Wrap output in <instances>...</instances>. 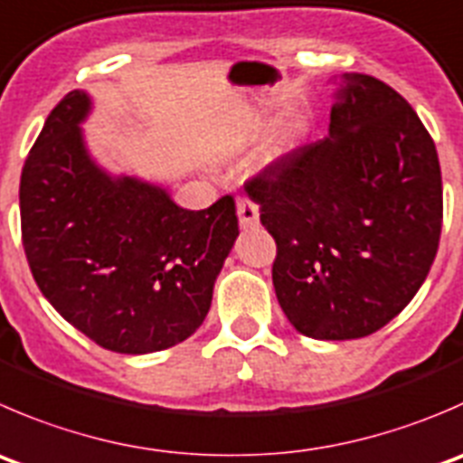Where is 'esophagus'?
Segmentation results:
<instances>
[{"mask_svg": "<svg viewBox=\"0 0 463 463\" xmlns=\"http://www.w3.org/2000/svg\"><path fill=\"white\" fill-rule=\"evenodd\" d=\"M237 217L241 228H253L260 222V208L250 199H237Z\"/></svg>", "mask_w": 463, "mask_h": 463, "instance_id": "1", "label": "esophagus"}]
</instances>
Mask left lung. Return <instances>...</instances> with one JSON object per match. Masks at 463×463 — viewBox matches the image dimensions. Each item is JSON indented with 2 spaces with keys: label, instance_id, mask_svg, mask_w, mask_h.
<instances>
[{
  "label": "left lung",
  "instance_id": "1",
  "mask_svg": "<svg viewBox=\"0 0 463 463\" xmlns=\"http://www.w3.org/2000/svg\"><path fill=\"white\" fill-rule=\"evenodd\" d=\"M327 137L246 185L276 240L273 287L291 326L360 339L428 278L443 222L437 146L414 108L369 74L335 76Z\"/></svg>",
  "mask_w": 463,
  "mask_h": 463
}]
</instances>
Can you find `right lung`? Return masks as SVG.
Wrapping results in <instances>:
<instances>
[{"label": "right lung", "mask_w": 463, "mask_h": 463, "mask_svg": "<svg viewBox=\"0 0 463 463\" xmlns=\"http://www.w3.org/2000/svg\"><path fill=\"white\" fill-rule=\"evenodd\" d=\"M92 97L71 90L52 110L20 181L22 244L44 298L101 348L146 355L203 323L232 250L235 201L176 205L158 183L106 172L80 124Z\"/></svg>", "instance_id": "1"}]
</instances>
